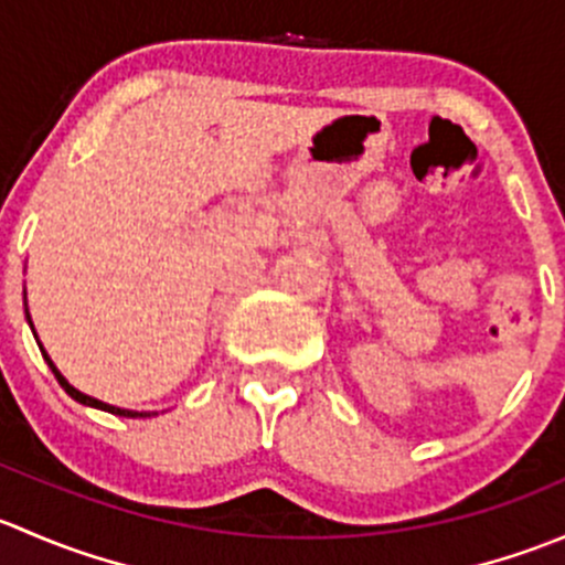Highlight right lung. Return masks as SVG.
Segmentation results:
<instances>
[{
    "mask_svg": "<svg viewBox=\"0 0 565 565\" xmlns=\"http://www.w3.org/2000/svg\"><path fill=\"white\" fill-rule=\"evenodd\" d=\"M26 319H30V309H26ZM30 324H32V319H30ZM32 333H35V328H32ZM40 344V341H38ZM40 352H43V358H45V363H49L51 366V372H54V377L60 380V385L62 388H65V393L71 398H76L78 404H87V407H95V409H106V413H111V415H122V418H150V415H156V413H136V409H122V407H114V404H106V402H100V398H93V396H87V393H82L78 388H73L71 383H67L65 377H62L60 374V369L54 366V361H51L49 358V352L43 350V347H40Z\"/></svg>",
    "mask_w": 565,
    "mask_h": 565,
    "instance_id": "right-lung-1",
    "label": "right lung"
}]
</instances>
